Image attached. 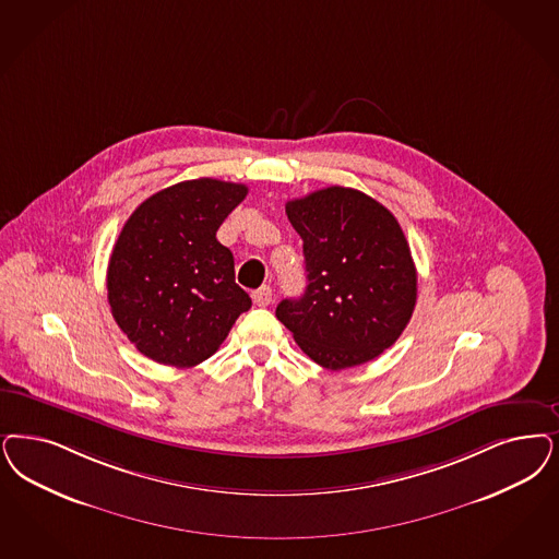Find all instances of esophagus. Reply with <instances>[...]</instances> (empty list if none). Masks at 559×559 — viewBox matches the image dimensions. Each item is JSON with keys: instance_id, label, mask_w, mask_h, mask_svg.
I'll use <instances>...</instances> for the list:
<instances>
[{"instance_id": "esophagus-1", "label": "esophagus", "mask_w": 559, "mask_h": 559, "mask_svg": "<svg viewBox=\"0 0 559 559\" xmlns=\"http://www.w3.org/2000/svg\"><path fill=\"white\" fill-rule=\"evenodd\" d=\"M251 299H253V304L258 308H266V306H270V301H272V289L270 287H260V289L251 293Z\"/></svg>"}]
</instances>
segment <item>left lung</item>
Segmentation results:
<instances>
[{"instance_id":"1","label":"left lung","mask_w":559,"mask_h":559,"mask_svg":"<svg viewBox=\"0 0 559 559\" xmlns=\"http://www.w3.org/2000/svg\"><path fill=\"white\" fill-rule=\"evenodd\" d=\"M304 239L308 287L276 318L318 366H361L403 334L417 304V270L394 214L367 193L332 186L289 200Z\"/></svg>"}]
</instances>
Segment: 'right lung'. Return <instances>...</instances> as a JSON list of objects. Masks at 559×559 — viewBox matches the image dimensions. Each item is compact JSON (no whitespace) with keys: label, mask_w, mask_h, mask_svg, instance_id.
Listing matches in <instances>:
<instances>
[{"label":"right lung","mask_w":559,"mask_h":559,"mask_svg":"<svg viewBox=\"0 0 559 559\" xmlns=\"http://www.w3.org/2000/svg\"><path fill=\"white\" fill-rule=\"evenodd\" d=\"M243 183L211 177L153 193L126 221L109 258L107 290L117 326L156 364L193 367L251 308L216 231L243 202Z\"/></svg>","instance_id":"1"}]
</instances>
